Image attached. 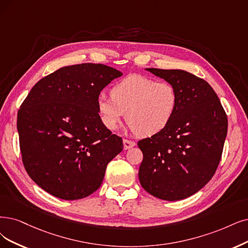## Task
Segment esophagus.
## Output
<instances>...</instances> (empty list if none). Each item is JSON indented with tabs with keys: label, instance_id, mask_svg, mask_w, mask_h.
I'll return each instance as SVG.
<instances>
[{
	"label": "esophagus",
	"instance_id": "obj_1",
	"mask_svg": "<svg viewBox=\"0 0 248 248\" xmlns=\"http://www.w3.org/2000/svg\"><path fill=\"white\" fill-rule=\"evenodd\" d=\"M123 143H124V148L125 150H127V149H131V148H133V147H134V146L136 145V143H135L134 141H131V140H127V139H124Z\"/></svg>",
	"mask_w": 248,
	"mask_h": 248
}]
</instances>
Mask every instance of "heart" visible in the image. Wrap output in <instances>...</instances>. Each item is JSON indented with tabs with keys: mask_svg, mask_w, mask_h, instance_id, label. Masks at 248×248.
Instances as JSON below:
<instances>
[{
	"mask_svg": "<svg viewBox=\"0 0 248 248\" xmlns=\"http://www.w3.org/2000/svg\"><path fill=\"white\" fill-rule=\"evenodd\" d=\"M110 96L98 98L97 110L101 122L111 131L126 113L127 123L139 135H156L170 124L178 109L173 86L141 75H131L116 82Z\"/></svg>",
	"mask_w": 248,
	"mask_h": 248,
	"instance_id": "heart-1",
	"label": "heart"
}]
</instances>
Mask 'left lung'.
I'll use <instances>...</instances> for the list:
<instances>
[{
	"mask_svg": "<svg viewBox=\"0 0 248 248\" xmlns=\"http://www.w3.org/2000/svg\"><path fill=\"white\" fill-rule=\"evenodd\" d=\"M163 78L178 94V109L160 133L138 142L142 187L162 200L195 194L215 175L228 130L225 110L204 79L181 69L146 68Z\"/></svg>",
	"mask_w": 248,
	"mask_h": 248,
	"instance_id": "1",
	"label": "left lung"
}]
</instances>
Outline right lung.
<instances>
[{
	"label": "right lung",
	"mask_w": 248,
	"mask_h": 248,
	"mask_svg": "<svg viewBox=\"0 0 248 248\" xmlns=\"http://www.w3.org/2000/svg\"><path fill=\"white\" fill-rule=\"evenodd\" d=\"M123 72L104 64L59 68L33 86L17 115L22 161L51 195L77 200L101 186L108 162L121 153L98 114L100 92Z\"/></svg>",
	"instance_id": "add662e5"
}]
</instances>
